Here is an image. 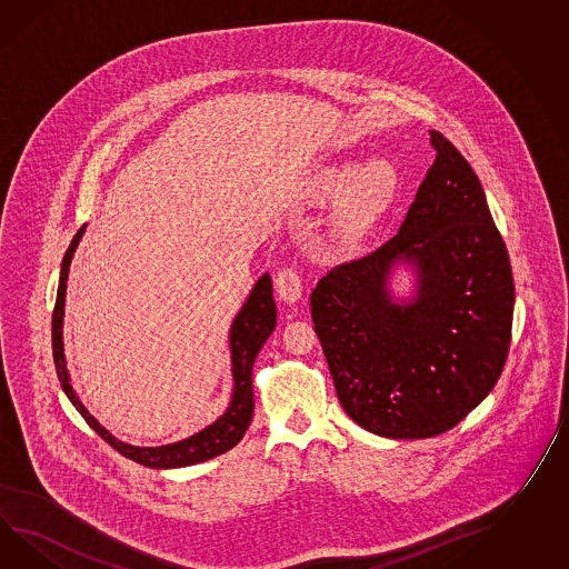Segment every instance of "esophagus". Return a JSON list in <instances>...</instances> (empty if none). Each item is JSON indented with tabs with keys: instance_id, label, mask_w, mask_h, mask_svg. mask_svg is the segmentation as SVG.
I'll use <instances>...</instances> for the list:
<instances>
[{
	"instance_id": "esophagus-1",
	"label": "esophagus",
	"mask_w": 569,
	"mask_h": 569,
	"mask_svg": "<svg viewBox=\"0 0 569 569\" xmlns=\"http://www.w3.org/2000/svg\"><path fill=\"white\" fill-rule=\"evenodd\" d=\"M276 291H278L279 300L286 305H293L302 298V278L296 267L286 264L283 269H279V273L276 276Z\"/></svg>"
}]
</instances>
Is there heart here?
Segmentation results:
<instances>
[{
    "instance_id": "b5f03b06",
    "label": "heart",
    "mask_w": 569,
    "mask_h": 569,
    "mask_svg": "<svg viewBox=\"0 0 569 569\" xmlns=\"http://www.w3.org/2000/svg\"><path fill=\"white\" fill-rule=\"evenodd\" d=\"M399 172L385 158H370L358 167L351 162L322 168L312 197L317 201L337 199L329 244L337 252L356 250L382 220L399 193Z\"/></svg>"
}]
</instances>
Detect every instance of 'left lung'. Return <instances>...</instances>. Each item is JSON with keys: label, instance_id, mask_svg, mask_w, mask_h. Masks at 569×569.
Here are the masks:
<instances>
[{"label": "left lung", "instance_id": "8db88e82", "mask_svg": "<svg viewBox=\"0 0 569 569\" xmlns=\"http://www.w3.org/2000/svg\"><path fill=\"white\" fill-rule=\"evenodd\" d=\"M431 148L399 234L333 267L310 296L347 416L395 440L431 438L469 416L496 387L512 337V267L483 187L440 131ZM397 262L417 267L411 303L387 291Z\"/></svg>", "mask_w": 569, "mask_h": 569}]
</instances>
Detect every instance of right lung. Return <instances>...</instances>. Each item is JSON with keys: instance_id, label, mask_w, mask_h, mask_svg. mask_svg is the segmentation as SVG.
Wrapping results in <instances>:
<instances>
[{"instance_id": "right-lung-1", "label": "right lung", "mask_w": 569, "mask_h": 569, "mask_svg": "<svg viewBox=\"0 0 569 569\" xmlns=\"http://www.w3.org/2000/svg\"><path fill=\"white\" fill-rule=\"evenodd\" d=\"M86 226L73 236L70 249L63 257L61 263V276H59V288H57L56 310H53V322H51V337H53V360H56L57 376L63 392L68 395L71 405L80 411L86 423L97 431L98 436L126 458L136 460L143 467L150 469H177V467H189L203 462L209 458L220 457L234 448L236 443L242 440L244 431L249 430L252 419V363L259 356L264 341L276 329V300H273V286L271 278L264 273L263 278L257 281V286L250 291L247 305L238 312L232 329H230V353H232V378H234V390L232 401L218 421H213L206 430L194 433L181 442L158 446V448H139L131 443L121 442L112 438L109 431L98 423L94 417L88 413L82 401L76 397L70 385V375L66 368V353H63V306H66V288H68V273L73 252L78 249V242L82 238Z\"/></svg>"}]
</instances>
